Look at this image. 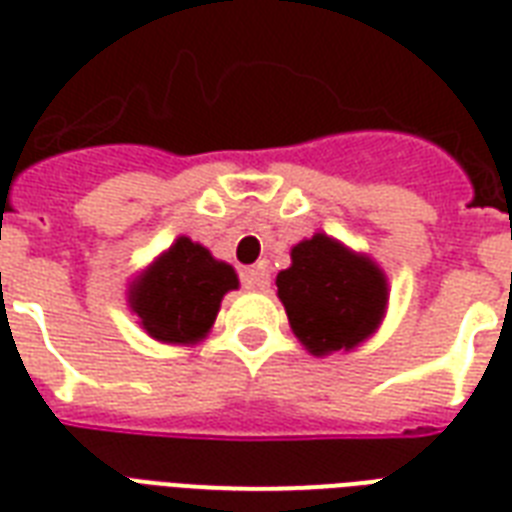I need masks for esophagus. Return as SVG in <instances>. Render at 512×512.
<instances>
[{
	"instance_id": "esophagus-1",
	"label": "esophagus",
	"mask_w": 512,
	"mask_h": 512,
	"mask_svg": "<svg viewBox=\"0 0 512 512\" xmlns=\"http://www.w3.org/2000/svg\"><path fill=\"white\" fill-rule=\"evenodd\" d=\"M241 281H244V287L255 289V292H265V289L271 287V273L265 265H252L247 271L241 273Z\"/></svg>"
}]
</instances>
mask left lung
Here are the masks:
<instances>
[{"label":"left lung","instance_id":"1","mask_svg":"<svg viewBox=\"0 0 512 512\" xmlns=\"http://www.w3.org/2000/svg\"><path fill=\"white\" fill-rule=\"evenodd\" d=\"M276 287L289 327L313 356L356 348L380 327L388 305L385 273L327 233L292 247V265Z\"/></svg>","mask_w":512,"mask_h":512}]
</instances>
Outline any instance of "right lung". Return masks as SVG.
<instances>
[{"label":"right lung","instance_id":"1","mask_svg":"<svg viewBox=\"0 0 512 512\" xmlns=\"http://www.w3.org/2000/svg\"><path fill=\"white\" fill-rule=\"evenodd\" d=\"M239 287L231 265L215 260L188 236L159 255L130 287L140 327L159 342L193 345L207 337L225 292Z\"/></svg>","mask_w":512,"mask_h":512}]
</instances>
